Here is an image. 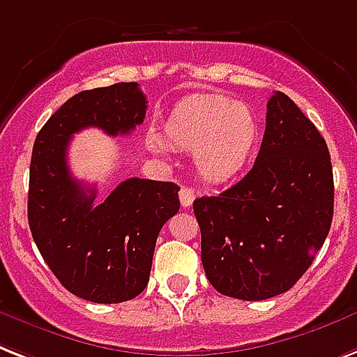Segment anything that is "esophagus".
Wrapping results in <instances>:
<instances>
[{
  "instance_id": "esophagus-1",
  "label": "esophagus",
  "mask_w": 357,
  "mask_h": 357,
  "mask_svg": "<svg viewBox=\"0 0 357 357\" xmlns=\"http://www.w3.org/2000/svg\"><path fill=\"white\" fill-rule=\"evenodd\" d=\"M193 199H195V193H193L192 188L182 186V190H181V204H182V208H190V206H192Z\"/></svg>"
}]
</instances>
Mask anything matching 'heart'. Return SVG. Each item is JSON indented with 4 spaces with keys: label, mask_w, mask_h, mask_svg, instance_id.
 I'll use <instances>...</instances> for the list:
<instances>
[{
    "label": "heart",
    "mask_w": 357,
    "mask_h": 357,
    "mask_svg": "<svg viewBox=\"0 0 357 357\" xmlns=\"http://www.w3.org/2000/svg\"><path fill=\"white\" fill-rule=\"evenodd\" d=\"M258 134V119L249 105L215 93H195L171 108L162 138L151 132L147 144L155 153H165V145L193 151L199 175L221 184L247 165Z\"/></svg>",
    "instance_id": "obj_1"
}]
</instances>
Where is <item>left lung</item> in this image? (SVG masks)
Segmentation results:
<instances>
[{
    "label": "left lung",
    "mask_w": 357,
    "mask_h": 357,
    "mask_svg": "<svg viewBox=\"0 0 357 357\" xmlns=\"http://www.w3.org/2000/svg\"><path fill=\"white\" fill-rule=\"evenodd\" d=\"M201 259L221 295L265 301L312 265L333 218V173L317 127L286 93L267 102L252 169L223 193L199 197Z\"/></svg>",
    "instance_id": "obj_1"
}]
</instances>
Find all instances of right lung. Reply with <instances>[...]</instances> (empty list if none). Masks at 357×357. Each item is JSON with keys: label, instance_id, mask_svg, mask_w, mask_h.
I'll list each match as a JSON object with an SVG mask.
<instances>
[{"label": "right lung", "instance_id": "right-lung-1", "mask_svg": "<svg viewBox=\"0 0 357 357\" xmlns=\"http://www.w3.org/2000/svg\"><path fill=\"white\" fill-rule=\"evenodd\" d=\"M147 101L138 82L75 93L34 139L27 218L40 255L62 286L98 304H118L144 291L156 238L178 208L175 182L127 178L101 202L96 188L68 167L71 136L96 127L108 136L144 123Z\"/></svg>", "mask_w": 357, "mask_h": 357}]
</instances>
